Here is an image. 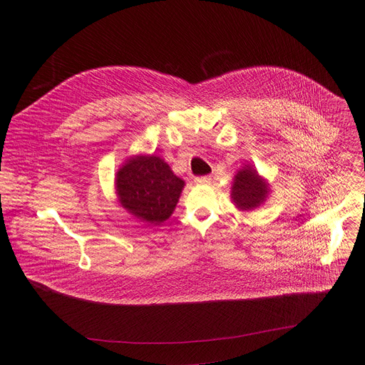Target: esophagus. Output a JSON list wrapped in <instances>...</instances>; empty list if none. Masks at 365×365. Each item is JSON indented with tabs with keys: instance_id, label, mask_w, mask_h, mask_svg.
Listing matches in <instances>:
<instances>
[{
	"instance_id": "34e87169",
	"label": "esophagus",
	"mask_w": 365,
	"mask_h": 365,
	"mask_svg": "<svg viewBox=\"0 0 365 365\" xmlns=\"http://www.w3.org/2000/svg\"><path fill=\"white\" fill-rule=\"evenodd\" d=\"M210 176H200V178H195V183L197 185H208L210 183Z\"/></svg>"
}]
</instances>
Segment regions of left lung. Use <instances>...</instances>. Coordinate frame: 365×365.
Listing matches in <instances>:
<instances>
[{
    "label": "left lung",
    "mask_w": 365,
    "mask_h": 365,
    "mask_svg": "<svg viewBox=\"0 0 365 365\" xmlns=\"http://www.w3.org/2000/svg\"><path fill=\"white\" fill-rule=\"evenodd\" d=\"M267 194V185L257 175V171L247 165L240 170L232 186V200L238 208L253 210L264 201Z\"/></svg>",
    "instance_id": "left-lung-1"
}]
</instances>
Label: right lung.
<instances>
[{
  "mask_svg": "<svg viewBox=\"0 0 365 365\" xmlns=\"http://www.w3.org/2000/svg\"><path fill=\"white\" fill-rule=\"evenodd\" d=\"M121 205L140 220L158 225L175 210L185 182L160 157L128 160L117 173Z\"/></svg>",
  "mask_w": 365,
  "mask_h": 365,
  "instance_id": "add662e5",
  "label": "right lung"
}]
</instances>
